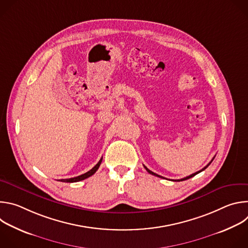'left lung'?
I'll return each mask as SVG.
<instances>
[{"instance_id":"1","label":"left lung","mask_w":248,"mask_h":248,"mask_svg":"<svg viewBox=\"0 0 248 248\" xmlns=\"http://www.w3.org/2000/svg\"><path fill=\"white\" fill-rule=\"evenodd\" d=\"M213 159H214V158H213ZM212 161H213V160H212ZM212 161H211V162H210V163H209V164H208V165H207V166H206V167H204V168H203V169H202V170H198V171H196V172H194V173H192V174H190V175H188V176H186V178H184V179H182V180H172V181H173V182H183V181H186V180H188V179H190V178H192V176H194V175H195V174H197V173H199V172H200V171H202V170H205V169H206V168H207V167H208V166H209V165H210V164H211V163H212ZM144 168H145V169H146V170H147V171H148V172H149V173H151V174H153V175H156V176H159V178H163V176H161V175H159V174H157V173H155V172H153V171H152V170H149V169H147V168H146V167H145V166H144ZM163 179H164V178H163Z\"/></svg>"}]
</instances>
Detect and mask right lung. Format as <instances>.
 Returning <instances> with one entry per match:
<instances>
[{
	"label": "right lung",
	"instance_id": "1",
	"mask_svg": "<svg viewBox=\"0 0 248 248\" xmlns=\"http://www.w3.org/2000/svg\"><path fill=\"white\" fill-rule=\"evenodd\" d=\"M102 159H103V158H101L100 161H99L90 170H88L87 172H85V173H83V174H80V175H78V176H76V178H72V179H62V180H60V182H62V183H77V182H80V181H83V180L89 178V176H91L92 174H94V173L96 172V170L99 169V167H100V165H101V163H102Z\"/></svg>",
	"mask_w": 248,
	"mask_h": 248
}]
</instances>
